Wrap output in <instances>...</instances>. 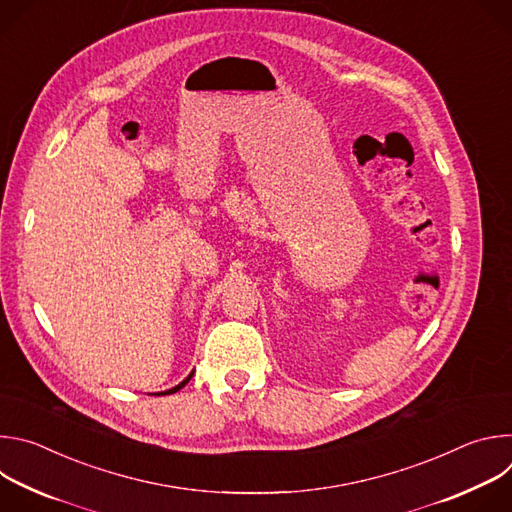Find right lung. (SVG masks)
Returning <instances> with one entry per match:
<instances>
[{
  "mask_svg": "<svg viewBox=\"0 0 512 512\" xmlns=\"http://www.w3.org/2000/svg\"><path fill=\"white\" fill-rule=\"evenodd\" d=\"M190 379H192V373L188 375V379H184V381H182L180 385H176L174 389H170V391H164V393H158V395H170V393H176V391H180V389H182V387H184V385H186Z\"/></svg>",
  "mask_w": 512,
  "mask_h": 512,
  "instance_id": "right-lung-1",
  "label": "right lung"
}]
</instances>
